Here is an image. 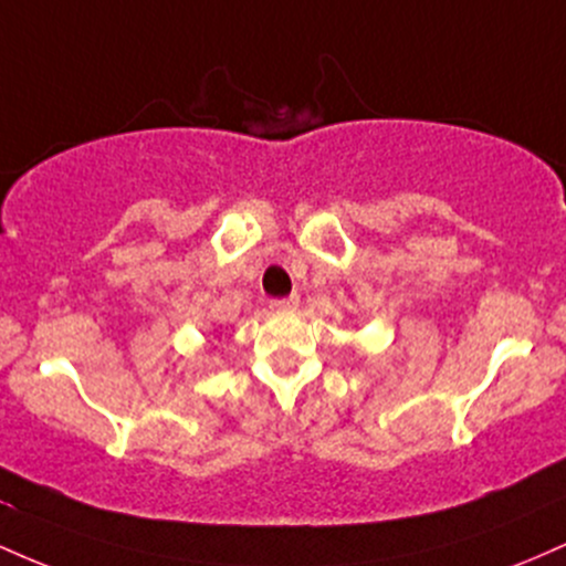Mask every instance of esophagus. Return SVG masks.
Wrapping results in <instances>:
<instances>
[{
	"label": "esophagus",
	"instance_id": "1",
	"mask_svg": "<svg viewBox=\"0 0 566 566\" xmlns=\"http://www.w3.org/2000/svg\"><path fill=\"white\" fill-rule=\"evenodd\" d=\"M295 305H297V295L274 297V301H271V308H274V311H290V308H295Z\"/></svg>",
	"mask_w": 566,
	"mask_h": 566
}]
</instances>
